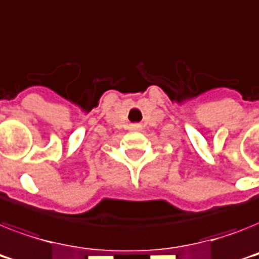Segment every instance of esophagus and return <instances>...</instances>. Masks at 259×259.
Segmentation results:
<instances>
[{"label":"esophagus","mask_w":259,"mask_h":259,"mask_svg":"<svg viewBox=\"0 0 259 259\" xmlns=\"http://www.w3.org/2000/svg\"><path fill=\"white\" fill-rule=\"evenodd\" d=\"M130 130H141V125H138V123H133V125H130Z\"/></svg>","instance_id":"1"}]
</instances>
